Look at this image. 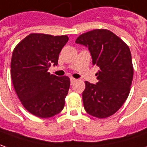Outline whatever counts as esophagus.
Masks as SVG:
<instances>
[{"label":"esophagus","mask_w":147,"mask_h":147,"mask_svg":"<svg viewBox=\"0 0 147 147\" xmlns=\"http://www.w3.org/2000/svg\"><path fill=\"white\" fill-rule=\"evenodd\" d=\"M76 81H77V80H76V79H75V78H73V77L71 78V84H73Z\"/></svg>","instance_id":"1"}]
</instances>
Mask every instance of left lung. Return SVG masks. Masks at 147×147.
Segmentation results:
<instances>
[{"label": "left lung", "instance_id": "obj_1", "mask_svg": "<svg viewBox=\"0 0 147 147\" xmlns=\"http://www.w3.org/2000/svg\"><path fill=\"white\" fill-rule=\"evenodd\" d=\"M76 42L88 47L92 64L100 68L96 84L85 81L84 107L97 118L109 117L122 106L130 92L134 67L128 45L105 29L82 34Z\"/></svg>", "mask_w": 147, "mask_h": 147}]
</instances>
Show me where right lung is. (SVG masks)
<instances>
[{
	"label": "right lung",
	"instance_id": "1",
	"mask_svg": "<svg viewBox=\"0 0 147 147\" xmlns=\"http://www.w3.org/2000/svg\"><path fill=\"white\" fill-rule=\"evenodd\" d=\"M67 35L33 33L15 47L11 59V79L24 108L41 118L59 113L70 87L68 76L48 72L58 64L59 55L68 41Z\"/></svg>",
	"mask_w": 147,
	"mask_h": 147
}]
</instances>
